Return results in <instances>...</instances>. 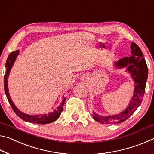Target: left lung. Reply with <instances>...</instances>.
<instances>
[{"mask_svg":"<svg viewBox=\"0 0 154 154\" xmlns=\"http://www.w3.org/2000/svg\"><path fill=\"white\" fill-rule=\"evenodd\" d=\"M130 48L132 56L122 58L115 62L114 65L116 69L125 68L134 81V89L132 99L126 108L119 114L103 116L93 112V117L97 122L103 124H117L124 122L134 112L142 102L148 77V68L143 52L138 45L132 42Z\"/></svg>","mask_w":154,"mask_h":154,"instance_id":"1","label":"left lung"}]
</instances>
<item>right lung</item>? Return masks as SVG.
I'll return each instance as SVG.
<instances>
[{
	"mask_svg": "<svg viewBox=\"0 0 154 154\" xmlns=\"http://www.w3.org/2000/svg\"><path fill=\"white\" fill-rule=\"evenodd\" d=\"M20 53L19 50H16V51L12 52L11 54H9L8 58L7 59V62L5 64L6 67V74L4 76V89L5 92L6 96L8 99L10 105L14 110L15 113L20 118L26 122H30V123H41V124H47V123H50L52 122H54L56 121L58 118L60 117L61 112L63 111V105L65 103V101L66 100V97H63V100L60 104H59L56 109H55L53 112H51L48 113V114H44V115H28L26 113H24L20 111V110L17 108L16 106H15L14 103L12 101L11 97L9 95V89H8V77L9 75L10 71H11V67H13L14 64L15 60H16L17 57L18 56Z\"/></svg>",
	"mask_w": 154,
	"mask_h": 154,
	"instance_id": "1",
	"label": "right lung"
}]
</instances>
